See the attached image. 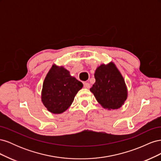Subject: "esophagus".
I'll list each match as a JSON object with an SVG mask.
<instances>
[{
    "instance_id": "34e87169",
    "label": "esophagus",
    "mask_w": 161,
    "mask_h": 161,
    "mask_svg": "<svg viewBox=\"0 0 161 161\" xmlns=\"http://www.w3.org/2000/svg\"><path fill=\"white\" fill-rule=\"evenodd\" d=\"M84 87L86 89H90L91 85L89 82H84Z\"/></svg>"
}]
</instances>
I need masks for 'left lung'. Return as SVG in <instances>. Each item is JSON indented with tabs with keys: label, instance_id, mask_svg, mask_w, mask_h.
Listing matches in <instances>:
<instances>
[{
	"label": "left lung",
	"instance_id": "8db88e82",
	"mask_svg": "<svg viewBox=\"0 0 161 161\" xmlns=\"http://www.w3.org/2000/svg\"><path fill=\"white\" fill-rule=\"evenodd\" d=\"M95 82L90 89L103 108L117 109L127 99L128 91L123 76L113 62L101 64L95 70Z\"/></svg>",
	"mask_w": 161,
	"mask_h": 161
}]
</instances>
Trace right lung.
<instances>
[{"instance_id":"obj_1","label":"right lung","mask_w":161,"mask_h":161,"mask_svg":"<svg viewBox=\"0 0 161 161\" xmlns=\"http://www.w3.org/2000/svg\"><path fill=\"white\" fill-rule=\"evenodd\" d=\"M82 86V82L70 76L69 70L54 64L43 81L42 101L51 113L62 114L71 105Z\"/></svg>"}]
</instances>
